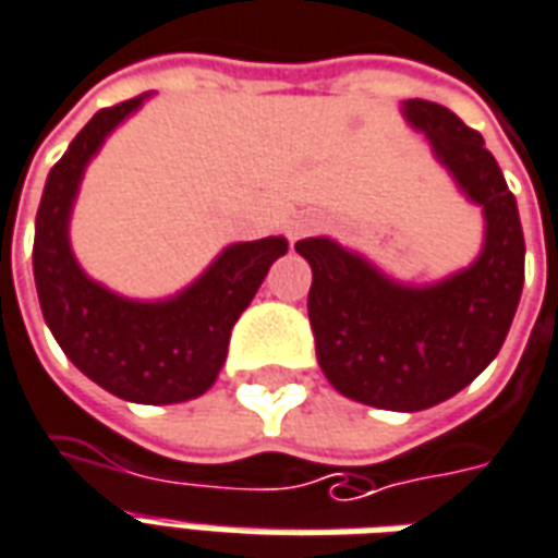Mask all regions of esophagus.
I'll use <instances>...</instances> for the list:
<instances>
[{
	"label": "esophagus",
	"mask_w": 558,
	"mask_h": 558,
	"mask_svg": "<svg viewBox=\"0 0 558 558\" xmlns=\"http://www.w3.org/2000/svg\"><path fill=\"white\" fill-rule=\"evenodd\" d=\"M319 226V220L314 217V214H299L295 220H290V239H305L307 232H314Z\"/></svg>",
	"instance_id": "esophagus-1"
}]
</instances>
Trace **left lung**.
<instances>
[{
    "mask_svg": "<svg viewBox=\"0 0 558 558\" xmlns=\"http://www.w3.org/2000/svg\"><path fill=\"white\" fill-rule=\"evenodd\" d=\"M404 114L483 205L481 259L438 287L411 290L329 239L299 241L295 251L314 271L307 317L329 384L372 408L423 411L469 387L498 356L523 292L525 241L517 198L481 132L426 99H408Z\"/></svg>",
    "mask_w": 558,
    "mask_h": 558,
    "instance_id": "8db88e82",
    "label": "left lung"
}]
</instances>
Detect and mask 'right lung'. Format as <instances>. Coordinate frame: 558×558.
Here are the masks:
<instances>
[{
	"label": "right lung",
	"mask_w": 558,
	"mask_h": 558,
	"mask_svg": "<svg viewBox=\"0 0 558 558\" xmlns=\"http://www.w3.org/2000/svg\"><path fill=\"white\" fill-rule=\"evenodd\" d=\"M142 96L102 108L50 169L35 217L33 271L41 314L62 353L89 380L126 401L171 404L202 396L217 380L241 311L287 253V239L232 244L171 302H126L77 268L69 251V211L89 157Z\"/></svg>",
	"instance_id": "right-lung-1"
}]
</instances>
